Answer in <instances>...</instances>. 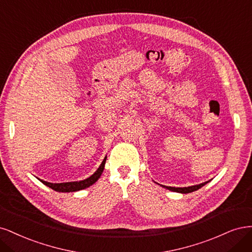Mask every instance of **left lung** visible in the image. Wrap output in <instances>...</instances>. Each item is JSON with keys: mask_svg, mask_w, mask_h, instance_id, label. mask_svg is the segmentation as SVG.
I'll list each match as a JSON object with an SVG mask.
<instances>
[{"mask_svg": "<svg viewBox=\"0 0 252 252\" xmlns=\"http://www.w3.org/2000/svg\"><path fill=\"white\" fill-rule=\"evenodd\" d=\"M207 182H204V183H201L199 185H193V186H189V188H170V186H164L162 185L163 188L169 189V190H173V191H176V192H181V193H189V192H192L194 190H198L199 189H201L202 186H204Z\"/></svg>", "mask_w": 252, "mask_h": 252, "instance_id": "8db88e82", "label": "left lung"}]
</instances>
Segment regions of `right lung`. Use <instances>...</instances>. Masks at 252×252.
I'll list each match as a JSON object with an SVG mask.
<instances>
[{"label": "right lung", "instance_id": "1", "mask_svg": "<svg viewBox=\"0 0 252 252\" xmlns=\"http://www.w3.org/2000/svg\"><path fill=\"white\" fill-rule=\"evenodd\" d=\"M105 160H107V157L103 159V161L101 162L100 166L98 167V169L91 176L87 178L86 180L79 181V182H66V183H50V182H46L40 180V182L44 183L45 185H47L48 188L52 189L53 190L60 191V192H70V191H77L80 189H85L89 186H91L92 184H94L97 180L99 179V177L101 176L103 168H104V164H105Z\"/></svg>", "mask_w": 252, "mask_h": 252}]
</instances>
